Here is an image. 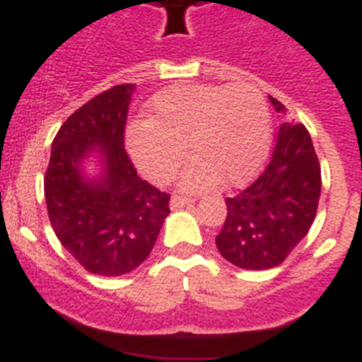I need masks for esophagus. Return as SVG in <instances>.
<instances>
[{"mask_svg": "<svg viewBox=\"0 0 362 362\" xmlns=\"http://www.w3.org/2000/svg\"><path fill=\"white\" fill-rule=\"evenodd\" d=\"M194 197H188V196H174L172 197L170 204H172V209H181V206H187V204L194 203Z\"/></svg>", "mask_w": 362, "mask_h": 362, "instance_id": "obj_1", "label": "esophagus"}]
</instances>
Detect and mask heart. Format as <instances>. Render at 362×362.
I'll list each match as a JSON object with an SVG mask.
<instances>
[{
    "instance_id": "obj_1",
    "label": "heart",
    "mask_w": 362,
    "mask_h": 362,
    "mask_svg": "<svg viewBox=\"0 0 362 362\" xmlns=\"http://www.w3.org/2000/svg\"><path fill=\"white\" fill-rule=\"evenodd\" d=\"M130 156L150 181L163 185L179 170L188 150L194 156L181 185L206 190L235 187L261 168L270 152L272 119L264 95L250 83H181L158 92L148 119L127 134Z\"/></svg>"
}]
</instances>
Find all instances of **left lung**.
<instances>
[{"label": "left lung", "instance_id": "left-lung-1", "mask_svg": "<svg viewBox=\"0 0 362 362\" xmlns=\"http://www.w3.org/2000/svg\"><path fill=\"white\" fill-rule=\"evenodd\" d=\"M277 112L284 105L270 98ZM321 196V165L305 124L283 123L263 174L233 197L217 233L221 255L246 270L281 264L303 241Z\"/></svg>", "mask_w": 362, "mask_h": 362}]
</instances>
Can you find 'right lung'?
Wrapping results in <instances>:
<instances>
[{
    "label": "right lung",
    "mask_w": 362,
    "mask_h": 362,
    "mask_svg": "<svg viewBox=\"0 0 362 362\" xmlns=\"http://www.w3.org/2000/svg\"><path fill=\"white\" fill-rule=\"evenodd\" d=\"M134 88V83L112 86L74 112L54 137L45 174V199L57 239L85 270L105 277L139 267L170 214V196L143 181L124 150ZM95 149L105 168L90 182L81 163Z\"/></svg>",
    "instance_id": "1"
}]
</instances>
